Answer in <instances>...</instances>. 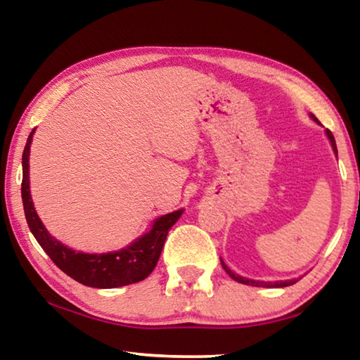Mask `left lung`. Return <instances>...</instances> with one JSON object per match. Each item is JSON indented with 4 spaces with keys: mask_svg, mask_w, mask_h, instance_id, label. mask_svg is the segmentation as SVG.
Here are the masks:
<instances>
[{
    "mask_svg": "<svg viewBox=\"0 0 360 360\" xmlns=\"http://www.w3.org/2000/svg\"><path fill=\"white\" fill-rule=\"evenodd\" d=\"M311 117L318 122V119L314 117V115L311 114ZM326 133H327V136H328V139H330V143H332V148H333V150H335V154H337V144H335V138H333V135H332V131L330 130H326ZM221 264H222V268L225 271L229 273V276L231 278V279H235V281H238V283H243V284H248V285H266V288H285V285H290V284H294L295 283V279H292V281H283V283H262V281H252V279H246V278H243V276H238V275H235L233 271L230 270V268L224 264V262L221 260Z\"/></svg>",
    "mask_w": 360,
    "mask_h": 360,
    "instance_id": "1",
    "label": "left lung"
}]
</instances>
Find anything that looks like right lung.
I'll use <instances>...</instances> for the list:
<instances>
[{"label":"right lung","instance_id":"add662e5","mask_svg":"<svg viewBox=\"0 0 360 360\" xmlns=\"http://www.w3.org/2000/svg\"><path fill=\"white\" fill-rule=\"evenodd\" d=\"M33 133L34 130L30 133L22 155V200L27 224L39 246L44 249L60 270L76 279L77 283L90 285V288H120V285L139 283L148 278L160 257L169 229L181 217L182 210L158 217L148 233L120 251L108 254H84L72 251L56 238H52L34 211L28 178V157Z\"/></svg>","mask_w":360,"mask_h":360}]
</instances>
